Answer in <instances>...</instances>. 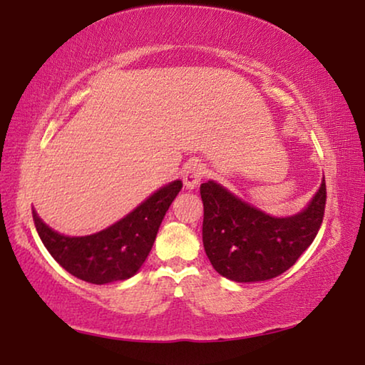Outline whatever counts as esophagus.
Instances as JSON below:
<instances>
[{
	"label": "esophagus",
	"instance_id": "obj_1",
	"mask_svg": "<svg viewBox=\"0 0 365 365\" xmlns=\"http://www.w3.org/2000/svg\"><path fill=\"white\" fill-rule=\"evenodd\" d=\"M205 175H206L205 165L200 164V163H190L187 168H185V172H183L185 187H187L188 190L196 188Z\"/></svg>",
	"mask_w": 365,
	"mask_h": 365
}]
</instances>
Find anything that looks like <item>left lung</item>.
Wrapping results in <instances>:
<instances>
[{
	"instance_id": "left-lung-1",
	"label": "left lung",
	"mask_w": 365,
	"mask_h": 365,
	"mask_svg": "<svg viewBox=\"0 0 365 365\" xmlns=\"http://www.w3.org/2000/svg\"><path fill=\"white\" fill-rule=\"evenodd\" d=\"M202 245L212 267L233 282H262L283 274L314 242L324 220L325 178L311 205L292 217H272L222 185L201 183Z\"/></svg>"
}]
</instances>
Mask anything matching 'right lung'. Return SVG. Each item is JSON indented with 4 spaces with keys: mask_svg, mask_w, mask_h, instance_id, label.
I'll return each mask as SVG.
<instances>
[{
    "mask_svg": "<svg viewBox=\"0 0 365 365\" xmlns=\"http://www.w3.org/2000/svg\"><path fill=\"white\" fill-rule=\"evenodd\" d=\"M180 190V180L165 185L114 225L88 237H64L51 230L35 211L34 222L43 245L59 265L80 280L104 285L130 279L140 270Z\"/></svg>",
    "mask_w": 365,
    "mask_h": 365,
    "instance_id": "obj_1",
    "label": "right lung"
}]
</instances>
